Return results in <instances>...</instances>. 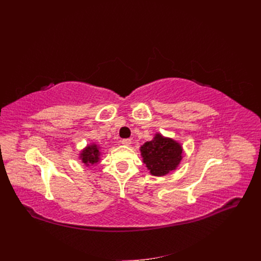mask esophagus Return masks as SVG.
I'll list each match as a JSON object with an SVG mask.
<instances>
[{"label":"esophagus","instance_id":"1","mask_svg":"<svg viewBox=\"0 0 261 261\" xmlns=\"http://www.w3.org/2000/svg\"><path fill=\"white\" fill-rule=\"evenodd\" d=\"M122 144H123L124 146H129V145L132 144V139H129V138L123 139V140H122Z\"/></svg>","mask_w":261,"mask_h":261}]
</instances>
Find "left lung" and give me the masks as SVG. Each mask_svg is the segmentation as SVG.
I'll use <instances>...</instances> for the list:
<instances>
[{
  "label": "left lung",
  "instance_id": "left-lung-1",
  "mask_svg": "<svg viewBox=\"0 0 261 261\" xmlns=\"http://www.w3.org/2000/svg\"><path fill=\"white\" fill-rule=\"evenodd\" d=\"M140 152L150 173L154 176H163L177 168L183 149L177 141L155 134L151 141L140 147Z\"/></svg>",
  "mask_w": 261,
  "mask_h": 261
}]
</instances>
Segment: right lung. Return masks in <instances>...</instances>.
<instances>
[{
	"instance_id": "obj_1",
	"label": "right lung",
	"mask_w": 261,
	"mask_h": 261,
	"mask_svg": "<svg viewBox=\"0 0 261 261\" xmlns=\"http://www.w3.org/2000/svg\"><path fill=\"white\" fill-rule=\"evenodd\" d=\"M100 147L96 144H92L83 150L80 158L86 165L96 164L100 161Z\"/></svg>"
}]
</instances>
